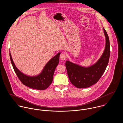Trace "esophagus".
<instances>
[{
	"instance_id": "obj_1",
	"label": "esophagus",
	"mask_w": 123,
	"mask_h": 123,
	"mask_svg": "<svg viewBox=\"0 0 123 123\" xmlns=\"http://www.w3.org/2000/svg\"><path fill=\"white\" fill-rule=\"evenodd\" d=\"M66 57H67L66 55L62 53L60 55V58L62 60H65L66 59Z\"/></svg>"
}]
</instances>
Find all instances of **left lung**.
I'll return each instance as SVG.
<instances>
[{"label": "left lung", "instance_id": "obj_1", "mask_svg": "<svg viewBox=\"0 0 123 123\" xmlns=\"http://www.w3.org/2000/svg\"><path fill=\"white\" fill-rule=\"evenodd\" d=\"M106 38L104 52L95 64L85 67L66 61V67L70 81L78 88H85L97 83L104 73L108 66L110 56V43L108 35L103 28Z\"/></svg>", "mask_w": 123, "mask_h": 123}]
</instances>
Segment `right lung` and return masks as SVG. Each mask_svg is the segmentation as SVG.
Wrapping results in <instances>:
<instances>
[{
	"label": "right lung",
	"instance_id": "add662e5",
	"mask_svg": "<svg viewBox=\"0 0 123 123\" xmlns=\"http://www.w3.org/2000/svg\"><path fill=\"white\" fill-rule=\"evenodd\" d=\"M58 53L46 64L41 73L35 76H29L20 71L15 66L9 51L10 58L13 67L17 76L25 85L36 90H44L52 83L55 69L59 61Z\"/></svg>",
	"mask_w": 123,
	"mask_h": 123
}]
</instances>
